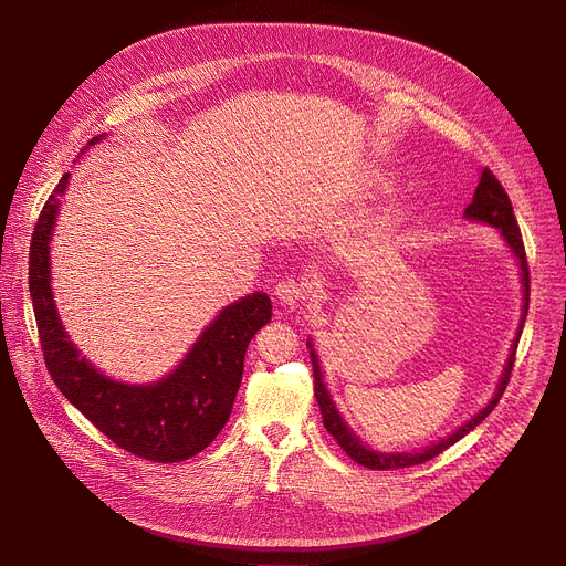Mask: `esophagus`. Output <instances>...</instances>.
Here are the masks:
<instances>
[{"label": "esophagus", "mask_w": 566, "mask_h": 566, "mask_svg": "<svg viewBox=\"0 0 566 566\" xmlns=\"http://www.w3.org/2000/svg\"><path fill=\"white\" fill-rule=\"evenodd\" d=\"M303 295H305V286L301 282H295V280H282L275 286V298L284 307H293L295 303L303 298Z\"/></svg>", "instance_id": "1"}]
</instances>
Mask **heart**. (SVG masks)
<instances>
[{"instance_id": "obj_1", "label": "heart", "mask_w": 566, "mask_h": 566, "mask_svg": "<svg viewBox=\"0 0 566 566\" xmlns=\"http://www.w3.org/2000/svg\"><path fill=\"white\" fill-rule=\"evenodd\" d=\"M371 184H376V186H380V184H385V174L382 171H371Z\"/></svg>"}]
</instances>
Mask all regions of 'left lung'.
<instances>
[{
    "mask_svg": "<svg viewBox=\"0 0 566 566\" xmlns=\"http://www.w3.org/2000/svg\"><path fill=\"white\" fill-rule=\"evenodd\" d=\"M463 218L470 220V222H482V224H489L493 229H497V233L502 235V241L507 243L512 256L516 259V265H518V275H521V293H523V305H521V321H518V328H516V335H514V342L510 346V355L507 360H504V367H502V374L497 378V385H495V392L493 397L486 401L484 408H480L478 412L472 415L470 420H465L459 429H454L452 433H448L444 438L427 444V448L422 450H408V452H382V450H374L371 444H367L358 433H355L350 429V424L344 420V415L339 412L331 390H328V382H325V376H323V367H321V360H318V353L314 348V342L312 337H307V348H310V358H312V365H314V397L318 401V408H321V415H323V427L331 431V436L342 444V450L355 461L360 463L369 470H392V468H408V465H418V463H424L433 457H438L442 450H448L450 444L459 442L463 436H468L474 427H480L486 418L489 412L495 408V403L500 401L504 388H507L510 382V374H512V367H514V355H516V346H518V339H521V333H523V323H525V316H527V305H530V273H527V261H525V248H523V238H521V229L516 224V218H514V208H512V201L507 197V192H504V188L500 186L497 178L484 167L480 171V184H478V190H474V197L472 201L468 203V208L463 211Z\"/></svg>",
    "mask_w": 566,
    "mask_h": 566,
    "instance_id": "obj_1",
    "label": "left lung"
}]
</instances>
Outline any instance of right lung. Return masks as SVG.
I'll use <instances>...</instances> for the list:
<instances>
[{
    "mask_svg": "<svg viewBox=\"0 0 566 566\" xmlns=\"http://www.w3.org/2000/svg\"><path fill=\"white\" fill-rule=\"evenodd\" d=\"M105 137H94L82 154ZM69 178L64 174L45 201L29 248V295L48 371L62 395L122 450L158 463L186 461L206 450L227 424L248 344L273 316L271 298L254 291L222 307L186 358L158 380L126 382L103 374L69 337L52 291L50 250Z\"/></svg>",
    "mask_w": 566,
    "mask_h": 566,
    "instance_id": "right-lung-1",
    "label": "right lung"
}]
</instances>
